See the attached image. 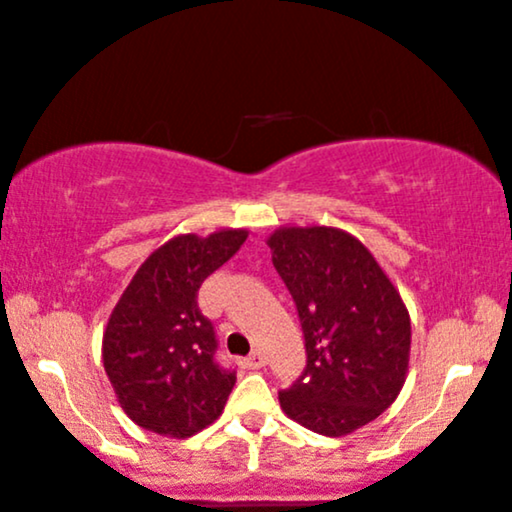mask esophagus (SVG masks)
I'll return each instance as SVG.
<instances>
[{
    "label": "esophagus",
    "mask_w": 512,
    "mask_h": 512,
    "mask_svg": "<svg viewBox=\"0 0 512 512\" xmlns=\"http://www.w3.org/2000/svg\"><path fill=\"white\" fill-rule=\"evenodd\" d=\"M244 366L246 369H261V366H266V357H263L261 352H251L249 357L244 359Z\"/></svg>",
    "instance_id": "34e87169"
}]
</instances>
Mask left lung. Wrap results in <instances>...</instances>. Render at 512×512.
Masks as SVG:
<instances>
[{
	"instance_id": "8db88e82",
	"label": "left lung",
	"mask_w": 512,
	"mask_h": 512,
	"mask_svg": "<svg viewBox=\"0 0 512 512\" xmlns=\"http://www.w3.org/2000/svg\"><path fill=\"white\" fill-rule=\"evenodd\" d=\"M306 340V369L278 395L297 424L340 438L393 405L410 369V311L366 246L338 227H278L268 237Z\"/></svg>"
}]
</instances>
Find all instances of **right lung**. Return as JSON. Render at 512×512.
Segmentation results:
<instances>
[{
    "label": "right lung",
    "instance_id": "1",
    "mask_svg": "<svg viewBox=\"0 0 512 512\" xmlns=\"http://www.w3.org/2000/svg\"><path fill=\"white\" fill-rule=\"evenodd\" d=\"M246 230L177 234L155 249L107 318L102 364L126 417L170 438H189L225 410L237 376L215 362L213 323L198 287L246 242Z\"/></svg>",
    "mask_w": 512,
    "mask_h": 512
}]
</instances>
